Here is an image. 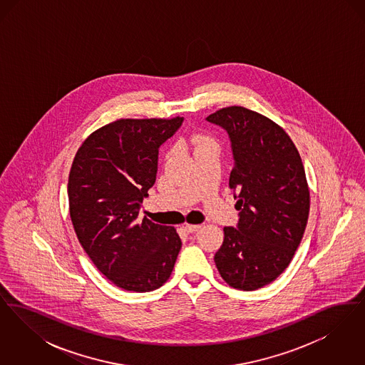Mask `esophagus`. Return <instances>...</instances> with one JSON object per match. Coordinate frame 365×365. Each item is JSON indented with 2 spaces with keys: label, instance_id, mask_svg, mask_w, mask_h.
<instances>
[{
  "label": "esophagus",
  "instance_id": "34e87169",
  "mask_svg": "<svg viewBox=\"0 0 365 365\" xmlns=\"http://www.w3.org/2000/svg\"><path fill=\"white\" fill-rule=\"evenodd\" d=\"M200 228H201L200 225H185V230H186L189 234H192V232L198 231Z\"/></svg>",
  "mask_w": 365,
  "mask_h": 365
}]
</instances>
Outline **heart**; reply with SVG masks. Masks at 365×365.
<instances>
[{
	"label": "heart",
	"instance_id": "heart-1",
	"mask_svg": "<svg viewBox=\"0 0 365 365\" xmlns=\"http://www.w3.org/2000/svg\"><path fill=\"white\" fill-rule=\"evenodd\" d=\"M194 140V143L197 145V148L198 146H201V145H205V143H209V142H212L208 137H205V135H198V137H195V138H192Z\"/></svg>",
	"mask_w": 365,
	"mask_h": 365
}]
</instances>
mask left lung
I'll return each instance as SVG.
<instances>
[{
  "label": "left lung",
  "mask_w": 365,
  "mask_h": 365,
  "mask_svg": "<svg viewBox=\"0 0 365 365\" xmlns=\"http://www.w3.org/2000/svg\"><path fill=\"white\" fill-rule=\"evenodd\" d=\"M207 122L230 138V187L240 210L237 227H225L215 264L230 286L257 290L289 267L302 240L309 215L304 165L284 130L257 112L228 106Z\"/></svg>",
  "instance_id": "left-lung-1"
}]
</instances>
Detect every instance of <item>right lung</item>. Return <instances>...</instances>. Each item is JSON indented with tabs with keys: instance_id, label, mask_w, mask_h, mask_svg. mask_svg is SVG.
Instances as JSON below:
<instances>
[{
	"instance_id": "add662e5",
	"label": "right lung",
	"mask_w": 365,
	"mask_h": 365,
	"mask_svg": "<svg viewBox=\"0 0 365 365\" xmlns=\"http://www.w3.org/2000/svg\"><path fill=\"white\" fill-rule=\"evenodd\" d=\"M183 120L110 123L82 143L71 167L68 200L76 237L94 265L127 292L163 286L182 247L174 227L138 216L156 182L158 149Z\"/></svg>"
}]
</instances>
